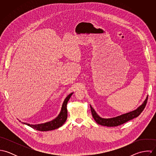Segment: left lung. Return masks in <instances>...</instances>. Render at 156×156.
<instances>
[{"label": "left lung", "mask_w": 156, "mask_h": 156, "mask_svg": "<svg viewBox=\"0 0 156 156\" xmlns=\"http://www.w3.org/2000/svg\"><path fill=\"white\" fill-rule=\"evenodd\" d=\"M147 100H148V97L146 98L144 103L133 111L130 112L129 113H124L121 115H119L114 118H101L100 116L97 115V113L95 112V110L92 108V107L90 105V108L91 110L92 115L94 120L96 121L97 124L101 126H107V127H115V126L121 125L133 119L134 118L137 117L145 109L147 103Z\"/></svg>", "instance_id": "1"}]
</instances>
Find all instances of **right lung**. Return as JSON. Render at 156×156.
<instances>
[{"instance_id":"obj_1","label":"right lung","mask_w":156,"mask_h":156,"mask_svg":"<svg viewBox=\"0 0 156 156\" xmlns=\"http://www.w3.org/2000/svg\"><path fill=\"white\" fill-rule=\"evenodd\" d=\"M73 94V92L69 94L66 98V99L64 100V103L62 104L61 111L60 112L59 114L58 115V116L56 118H55L52 121H49V122H45V123H43V124H35V125L30 124H27V123H25V122H22V123L30 127H32L34 129H35V130H38V131H41V132L53 130L59 128L60 127H61L65 123V122L67 120V103H68L69 99L70 98V97H71V96Z\"/></svg>"}]
</instances>
